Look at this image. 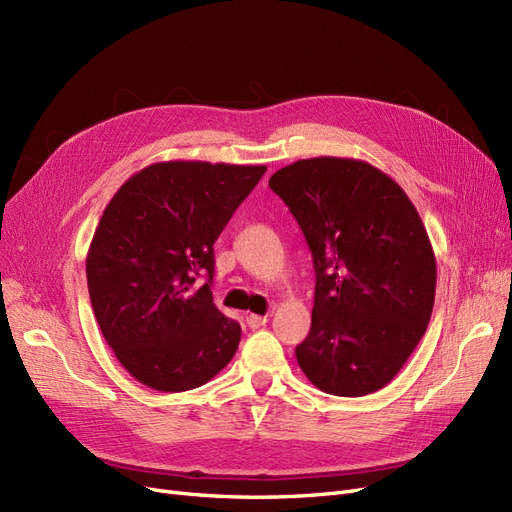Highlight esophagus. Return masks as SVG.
<instances>
[{"label":"esophagus","instance_id":"34e87169","mask_svg":"<svg viewBox=\"0 0 512 512\" xmlns=\"http://www.w3.org/2000/svg\"><path fill=\"white\" fill-rule=\"evenodd\" d=\"M245 322H247V327H250V329H260V327H265V324H267V316L250 314L245 318Z\"/></svg>","mask_w":512,"mask_h":512}]
</instances>
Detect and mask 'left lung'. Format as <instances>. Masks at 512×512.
Here are the masks:
<instances>
[{
  "mask_svg": "<svg viewBox=\"0 0 512 512\" xmlns=\"http://www.w3.org/2000/svg\"><path fill=\"white\" fill-rule=\"evenodd\" d=\"M269 188L314 258L312 329L297 361L316 389L363 397L389 384L421 342L436 299V256L408 194L352 158L284 166Z\"/></svg>",
  "mask_w": 512,
  "mask_h": 512,
  "instance_id": "left-lung-1",
  "label": "left lung"
}]
</instances>
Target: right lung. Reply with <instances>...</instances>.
Listing matches in <instances>:
<instances>
[{
	"label": "right lung",
	"mask_w": 512,
	"mask_h": 512,
	"mask_svg": "<svg viewBox=\"0 0 512 512\" xmlns=\"http://www.w3.org/2000/svg\"><path fill=\"white\" fill-rule=\"evenodd\" d=\"M265 170L156 162L106 205L87 252L89 299L117 361L149 389H196L235 356L241 327L211 294L213 243Z\"/></svg>",
	"instance_id": "obj_1"
}]
</instances>
